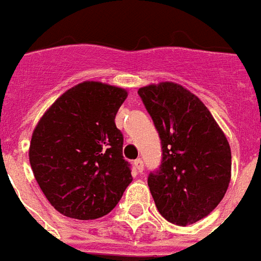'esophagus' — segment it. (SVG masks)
<instances>
[{"instance_id": "34e87169", "label": "esophagus", "mask_w": 261, "mask_h": 261, "mask_svg": "<svg viewBox=\"0 0 261 261\" xmlns=\"http://www.w3.org/2000/svg\"><path fill=\"white\" fill-rule=\"evenodd\" d=\"M134 167H136V170L138 173H142V171H144V162L141 159L134 160Z\"/></svg>"}]
</instances>
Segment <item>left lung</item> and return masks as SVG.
I'll return each mask as SVG.
<instances>
[{"label": "left lung", "instance_id": "1", "mask_svg": "<svg viewBox=\"0 0 261 261\" xmlns=\"http://www.w3.org/2000/svg\"><path fill=\"white\" fill-rule=\"evenodd\" d=\"M138 95L162 142V163L148 185L159 213L177 225L199 221L221 202L231 179V149L199 98L175 83L142 87Z\"/></svg>", "mask_w": 261, "mask_h": 261}]
</instances>
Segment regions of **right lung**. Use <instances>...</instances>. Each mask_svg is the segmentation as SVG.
Instances as JSON below:
<instances>
[{
    "label": "right lung",
    "mask_w": 261,
    "mask_h": 261,
    "mask_svg": "<svg viewBox=\"0 0 261 261\" xmlns=\"http://www.w3.org/2000/svg\"><path fill=\"white\" fill-rule=\"evenodd\" d=\"M127 91L99 82L77 84L42 116L29 159L48 202L66 217L99 219L123 196L133 177L115 117Z\"/></svg>",
    "instance_id": "right-lung-1"
}]
</instances>
